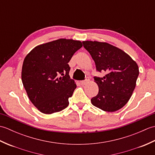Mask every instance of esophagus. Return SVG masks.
<instances>
[{"mask_svg": "<svg viewBox=\"0 0 155 155\" xmlns=\"http://www.w3.org/2000/svg\"><path fill=\"white\" fill-rule=\"evenodd\" d=\"M88 82H89V79H88V78H87V79H85L84 81H81V84L82 85H85V84H87Z\"/></svg>", "mask_w": 155, "mask_h": 155, "instance_id": "esophagus-1", "label": "esophagus"}]
</instances>
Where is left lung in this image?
Here are the masks:
<instances>
[{"label":"left lung","mask_w":155,"mask_h":155,"mask_svg":"<svg viewBox=\"0 0 155 155\" xmlns=\"http://www.w3.org/2000/svg\"><path fill=\"white\" fill-rule=\"evenodd\" d=\"M83 43L94 60L97 71L106 72L103 77H94L98 93L91 98L92 104L107 112L119 110L132 96L139 67L126 52L107 42L87 41Z\"/></svg>","instance_id":"left-lung-1"}]
</instances>
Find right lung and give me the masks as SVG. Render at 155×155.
Wrapping results in <instances>:
<instances>
[{
	"mask_svg": "<svg viewBox=\"0 0 155 155\" xmlns=\"http://www.w3.org/2000/svg\"><path fill=\"white\" fill-rule=\"evenodd\" d=\"M83 45L61 38L38 45L25 57L22 82L29 99L45 114L61 111L77 88L69 76L68 62Z\"/></svg>",
	"mask_w": 155,
	"mask_h": 155,
	"instance_id": "right-lung-1",
	"label": "right lung"
}]
</instances>
